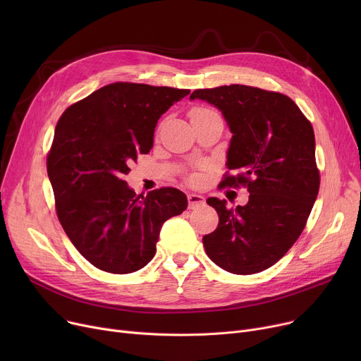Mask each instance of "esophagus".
<instances>
[{
    "label": "esophagus",
    "instance_id": "34e87169",
    "mask_svg": "<svg viewBox=\"0 0 361 361\" xmlns=\"http://www.w3.org/2000/svg\"><path fill=\"white\" fill-rule=\"evenodd\" d=\"M187 199H188V207H190V209H195V207L204 204V197L196 193H190L187 196Z\"/></svg>",
    "mask_w": 361,
    "mask_h": 361
}]
</instances>
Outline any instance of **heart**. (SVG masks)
Returning <instances> with one entry per match:
<instances>
[{"instance_id": "1", "label": "heart", "mask_w": 361, "mask_h": 361, "mask_svg": "<svg viewBox=\"0 0 361 361\" xmlns=\"http://www.w3.org/2000/svg\"><path fill=\"white\" fill-rule=\"evenodd\" d=\"M207 111H209V109H206V108H195L192 111L190 116H196V114H203V112H207Z\"/></svg>"}]
</instances>
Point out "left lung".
<instances>
[{"instance_id":"left-lung-1","label":"left lung","mask_w":361,"mask_h":361,"mask_svg":"<svg viewBox=\"0 0 361 361\" xmlns=\"http://www.w3.org/2000/svg\"><path fill=\"white\" fill-rule=\"evenodd\" d=\"M190 99L216 106L233 137L222 185H247V204L235 209L209 197L219 216L216 230L203 237L206 255L237 275L271 268L305 230L319 193L314 133L293 99L278 92L230 85L197 89Z\"/></svg>"}]
</instances>
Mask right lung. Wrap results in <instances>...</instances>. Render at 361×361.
Returning <instances> with one entry per match:
<instances>
[{"label":"right lung","mask_w":361,"mask_h":361,"mask_svg":"<svg viewBox=\"0 0 361 361\" xmlns=\"http://www.w3.org/2000/svg\"><path fill=\"white\" fill-rule=\"evenodd\" d=\"M188 89L112 83L64 111L47 159L56 215L93 267L130 274L154 259L162 225L187 209L173 187L136 196L123 180L128 164L149 154L164 112Z\"/></svg>","instance_id":"1"}]
</instances>
